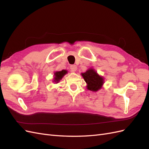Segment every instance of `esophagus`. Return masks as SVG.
I'll return each mask as SVG.
<instances>
[{
    "label": "esophagus",
    "mask_w": 149,
    "mask_h": 149,
    "mask_svg": "<svg viewBox=\"0 0 149 149\" xmlns=\"http://www.w3.org/2000/svg\"><path fill=\"white\" fill-rule=\"evenodd\" d=\"M70 70L71 72H74L77 70V66L74 65H72L70 66Z\"/></svg>",
    "instance_id": "34e87169"
}]
</instances>
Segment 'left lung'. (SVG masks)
<instances>
[{
    "mask_svg": "<svg viewBox=\"0 0 149 149\" xmlns=\"http://www.w3.org/2000/svg\"><path fill=\"white\" fill-rule=\"evenodd\" d=\"M81 74L87 84V89L89 91L97 92L102 88L104 83V79L92 68H89L84 73H81Z\"/></svg>",
    "mask_w": 149,
    "mask_h": 149,
    "instance_id": "1",
    "label": "left lung"
}]
</instances>
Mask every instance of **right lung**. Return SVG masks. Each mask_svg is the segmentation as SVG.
<instances>
[{
  "mask_svg": "<svg viewBox=\"0 0 149 149\" xmlns=\"http://www.w3.org/2000/svg\"><path fill=\"white\" fill-rule=\"evenodd\" d=\"M68 73V71L66 70H63L60 71H55L54 73V78L53 80V83L57 84L60 82V81L63 78V76Z\"/></svg>",
  "mask_w": 149,
  "mask_h": 149,
  "instance_id": "add662e5",
  "label": "right lung"
}]
</instances>
